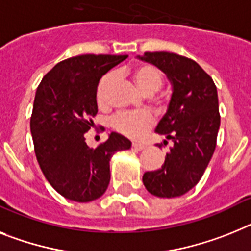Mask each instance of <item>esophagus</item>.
Segmentation results:
<instances>
[{
	"instance_id": "1",
	"label": "esophagus",
	"mask_w": 251,
	"mask_h": 251,
	"mask_svg": "<svg viewBox=\"0 0 251 251\" xmlns=\"http://www.w3.org/2000/svg\"><path fill=\"white\" fill-rule=\"evenodd\" d=\"M132 148L136 149V151H143V149H145V144H142V143H132Z\"/></svg>"
}]
</instances>
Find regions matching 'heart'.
Instances as JSON below:
<instances>
[{"label":"heart","instance_id":"1","mask_svg":"<svg viewBox=\"0 0 251 251\" xmlns=\"http://www.w3.org/2000/svg\"><path fill=\"white\" fill-rule=\"evenodd\" d=\"M132 77L136 85L142 92L147 94H153L162 85L163 75L153 65H139L132 71ZM113 74L108 73L103 75L97 88V100L100 104H106L108 98V90L112 85ZM154 119L148 112L143 111H131V112H122L115 116L113 126L120 132L130 136V138H140L151 129Z\"/></svg>","mask_w":251,"mask_h":251}]
</instances>
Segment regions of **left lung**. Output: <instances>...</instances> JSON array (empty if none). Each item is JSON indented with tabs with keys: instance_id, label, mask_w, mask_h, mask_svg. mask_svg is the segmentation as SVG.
<instances>
[{
	"instance_id": "8db88e82",
	"label": "left lung",
	"mask_w": 251,
	"mask_h": 251,
	"mask_svg": "<svg viewBox=\"0 0 251 251\" xmlns=\"http://www.w3.org/2000/svg\"><path fill=\"white\" fill-rule=\"evenodd\" d=\"M138 58L163 71L172 85L167 112L155 127L172 147L165 165L145 172L143 184L155 197H181L199 182L216 149L221 124L216 84L195 61L180 54L145 52Z\"/></svg>"
}]
</instances>
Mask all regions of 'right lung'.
Wrapping results in <instances>:
<instances>
[{
    "label": "right lung",
    "instance_id": "1",
    "mask_svg": "<svg viewBox=\"0 0 251 251\" xmlns=\"http://www.w3.org/2000/svg\"><path fill=\"white\" fill-rule=\"evenodd\" d=\"M127 56L81 54L61 61L38 85L30 131L42 172L54 190L79 203L96 201L107 190L109 161L131 142L111 132L106 142L89 148L84 134L98 112L100 77Z\"/></svg>",
    "mask_w": 251,
    "mask_h": 251
}]
</instances>
